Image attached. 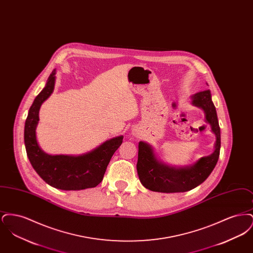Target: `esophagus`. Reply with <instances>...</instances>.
Here are the masks:
<instances>
[{"instance_id": "1", "label": "esophagus", "mask_w": 253, "mask_h": 253, "mask_svg": "<svg viewBox=\"0 0 253 253\" xmlns=\"http://www.w3.org/2000/svg\"><path fill=\"white\" fill-rule=\"evenodd\" d=\"M132 134H134V135L136 134V131L135 130H132Z\"/></svg>"}]
</instances>
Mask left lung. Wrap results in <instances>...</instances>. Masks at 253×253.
I'll use <instances>...</instances> for the list:
<instances>
[{"label": "left lung", "mask_w": 253, "mask_h": 253, "mask_svg": "<svg viewBox=\"0 0 253 253\" xmlns=\"http://www.w3.org/2000/svg\"><path fill=\"white\" fill-rule=\"evenodd\" d=\"M192 104L204 111L205 121L211 125L215 134L214 150L208 157L199 158L192 165L185 167L169 166L158 159L152 145L138 143L137 174L146 189L158 193H184L203 183L215 167L221 146L220 127L216 109L211 100L210 90H205L191 96Z\"/></svg>", "instance_id": "1"}]
</instances>
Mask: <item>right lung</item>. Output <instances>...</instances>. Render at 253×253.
I'll return each instance as SVG.
<instances>
[{"instance_id":"add662e5","label":"right lung","mask_w":253,"mask_h":253,"mask_svg":"<svg viewBox=\"0 0 253 253\" xmlns=\"http://www.w3.org/2000/svg\"><path fill=\"white\" fill-rule=\"evenodd\" d=\"M56 69L50 74L44 88L29 109L24 125V145L28 159L37 173L48 185L63 191H80L97 186L103 178L114 153L123 135L106 140L80 156L46 154L38 143L36 129L42 104L51 96L56 83Z\"/></svg>"}]
</instances>
